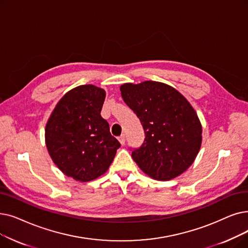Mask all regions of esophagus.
I'll list each match as a JSON object with an SVG mask.
<instances>
[{"label":"esophagus","mask_w":248,"mask_h":248,"mask_svg":"<svg viewBox=\"0 0 248 248\" xmlns=\"http://www.w3.org/2000/svg\"><path fill=\"white\" fill-rule=\"evenodd\" d=\"M118 141H120V143H121L122 145H124V144H125V136H124V135H122V136L118 137Z\"/></svg>","instance_id":"esophagus-1"}]
</instances>
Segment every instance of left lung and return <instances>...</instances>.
Masks as SVG:
<instances>
[{"label":"left lung","instance_id":"1","mask_svg":"<svg viewBox=\"0 0 248 248\" xmlns=\"http://www.w3.org/2000/svg\"><path fill=\"white\" fill-rule=\"evenodd\" d=\"M121 91L145 132L144 143L132 152L135 162L157 180L180 175L202 145V124L190 103L173 87L155 81L125 83Z\"/></svg>","mask_w":248,"mask_h":248}]
</instances>
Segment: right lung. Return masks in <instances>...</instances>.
I'll return each instance as SVG.
<instances>
[{
  "instance_id": "add662e5",
  "label": "right lung",
  "mask_w": 248,
  "mask_h": 248,
  "mask_svg": "<svg viewBox=\"0 0 248 248\" xmlns=\"http://www.w3.org/2000/svg\"><path fill=\"white\" fill-rule=\"evenodd\" d=\"M105 91L81 85L64 94L46 126V144L53 163L64 175L90 181L108 169L120 142L100 112Z\"/></svg>"
}]
</instances>
